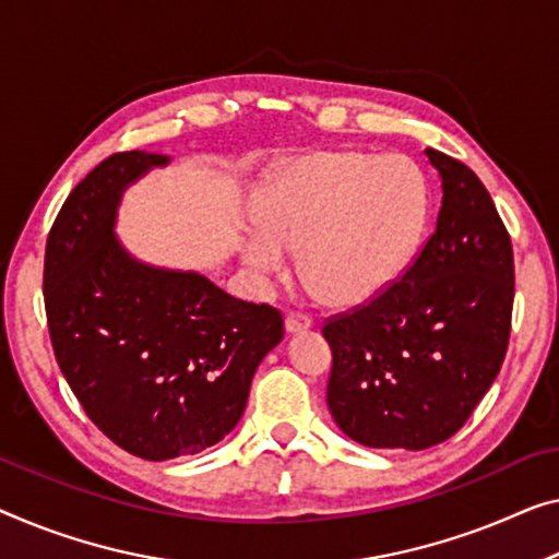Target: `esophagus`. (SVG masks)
<instances>
[{
    "instance_id": "1",
    "label": "esophagus",
    "mask_w": 559,
    "mask_h": 559,
    "mask_svg": "<svg viewBox=\"0 0 559 559\" xmlns=\"http://www.w3.org/2000/svg\"><path fill=\"white\" fill-rule=\"evenodd\" d=\"M313 326V321L304 313H288L286 316V333L288 336H296V333H304Z\"/></svg>"
}]
</instances>
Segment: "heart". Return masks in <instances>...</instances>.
I'll return each mask as SVG.
<instances>
[{"label":"heart","mask_w":559,"mask_h":559,"mask_svg":"<svg viewBox=\"0 0 559 559\" xmlns=\"http://www.w3.org/2000/svg\"><path fill=\"white\" fill-rule=\"evenodd\" d=\"M255 226L238 243L258 281L298 251V276L329 306H361L409 269L429 223V188L404 155L316 150L263 182Z\"/></svg>","instance_id":"b5f03b06"}]
</instances>
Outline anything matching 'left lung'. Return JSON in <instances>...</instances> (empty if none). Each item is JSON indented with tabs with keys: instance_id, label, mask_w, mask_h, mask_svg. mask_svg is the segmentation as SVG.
I'll list each match as a JSON object with an SVG mask.
<instances>
[{
	"instance_id": "left-lung-1",
	"label": "left lung",
	"mask_w": 559,
	"mask_h": 559,
	"mask_svg": "<svg viewBox=\"0 0 559 559\" xmlns=\"http://www.w3.org/2000/svg\"><path fill=\"white\" fill-rule=\"evenodd\" d=\"M441 180L437 230L384 294L323 326L329 412L373 449L435 447L464 427L502 369L514 258L487 188L464 163L424 150Z\"/></svg>"
}]
</instances>
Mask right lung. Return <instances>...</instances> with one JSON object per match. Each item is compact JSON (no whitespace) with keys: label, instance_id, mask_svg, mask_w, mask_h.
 Wrapping results in <instances>:
<instances>
[{"label":"right lung","instance_id":"add662e5","mask_svg":"<svg viewBox=\"0 0 559 559\" xmlns=\"http://www.w3.org/2000/svg\"><path fill=\"white\" fill-rule=\"evenodd\" d=\"M173 157L130 150L72 190L45 253L49 336L105 437L150 462L198 454L243 416L258 364L283 338L276 308L198 271L140 261L118 238L124 190Z\"/></svg>","mask_w":559,"mask_h":559}]
</instances>
